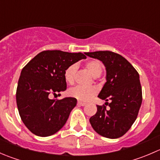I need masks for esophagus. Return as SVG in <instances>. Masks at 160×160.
<instances>
[{
    "label": "esophagus",
    "instance_id": "34e87169",
    "mask_svg": "<svg viewBox=\"0 0 160 160\" xmlns=\"http://www.w3.org/2000/svg\"><path fill=\"white\" fill-rule=\"evenodd\" d=\"M77 104H78L79 106H84L86 105V103L82 102V101H78V102H77Z\"/></svg>",
    "mask_w": 160,
    "mask_h": 160
}]
</instances>
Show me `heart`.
Wrapping results in <instances>:
<instances>
[{"label": "heart", "mask_w": 160, "mask_h": 160, "mask_svg": "<svg viewBox=\"0 0 160 160\" xmlns=\"http://www.w3.org/2000/svg\"><path fill=\"white\" fill-rule=\"evenodd\" d=\"M85 68L89 71L93 77H99L103 71L102 64L98 59L88 61L85 63ZM77 70V67L75 64L70 65L66 69L64 72V78L69 84H72L75 82ZM69 93L71 97L77 98L80 101H88L96 95L97 89L94 87L83 88L81 86H76L69 90Z\"/></svg>", "instance_id": "b5f03b06"}]
</instances>
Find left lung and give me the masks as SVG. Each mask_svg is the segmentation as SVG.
<instances>
[{
    "label": "left lung",
    "mask_w": 160,
    "mask_h": 160,
    "mask_svg": "<svg viewBox=\"0 0 160 160\" xmlns=\"http://www.w3.org/2000/svg\"><path fill=\"white\" fill-rule=\"evenodd\" d=\"M90 57L102 61L107 71V82L98 98L106 101L97 105L98 111L90 118L97 133L109 138L125 135L136 120L142 101L139 74L125 58L111 51L86 52Z\"/></svg>",
    "instance_id": "8db88e82"
}]
</instances>
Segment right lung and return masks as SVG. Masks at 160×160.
<instances>
[{
  "instance_id": "1",
  "label": "right lung",
  "mask_w": 160,
  "mask_h": 160,
  "mask_svg": "<svg viewBox=\"0 0 160 160\" xmlns=\"http://www.w3.org/2000/svg\"><path fill=\"white\" fill-rule=\"evenodd\" d=\"M86 58L81 52L46 50L38 53L22 69L16 101L22 122L35 135L49 136L66 124L70 111L77 105V99L55 100L50 97L67 90L66 69Z\"/></svg>"
}]
</instances>
